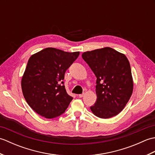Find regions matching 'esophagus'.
<instances>
[{
    "mask_svg": "<svg viewBox=\"0 0 155 155\" xmlns=\"http://www.w3.org/2000/svg\"><path fill=\"white\" fill-rule=\"evenodd\" d=\"M84 93L80 94H78V97H79L80 98H82V97H84Z\"/></svg>",
    "mask_w": 155,
    "mask_h": 155,
    "instance_id": "1",
    "label": "esophagus"
}]
</instances>
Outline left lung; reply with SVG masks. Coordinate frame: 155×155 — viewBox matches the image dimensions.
Masks as SVG:
<instances>
[{"label":"left lung","mask_w":155,"mask_h":155,"mask_svg":"<svg viewBox=\"0 0 155 155\" xmlns=\"http://www.w3.org/2000/svg\"><path fill=\"white\" fill-rule=\"evenodd\" d=\"M82 57L97 77V99L91 107V111L101 118L116 116L133 93L129 61L124 54L110 47L84 52Z\"/></svg>","instance_id":"8db88e82"}]
</instances>
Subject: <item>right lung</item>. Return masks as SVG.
I'll return each mask as SVG.
<instances>
[{
    "mask_svg": "<svg viewBox=\"0 0 155 155\" xmlns=\"http://www.w3.org/2000/svg\"><path fill=\"white\" fill-rule=\"evenodd\" d=\"M46 48L28 59L21 81L23 95L36 113L47 118L60 116L72 100L63 83L66 71L79 55Z\"/></svg>",
    "mask_w": 155,
    "mask_h": 155,
    "instance_id": "right-lung-1",
    "label": "right lung"
}]
</instances>
